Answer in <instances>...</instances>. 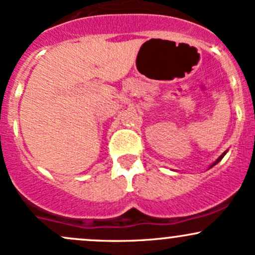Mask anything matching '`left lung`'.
I'll list each match as a JSON object with an SVG mask.
<instances>
[{"mask_svg":"<svg viewBox=\"0 0 255 255\" xmlns=\"http://www.w3.org/2000/svg\"><path fill=\"white\" fill-rule=\"evenodd\" d=\"M226 152H228V150H226V151H224V152L222 153V155H220V156H219V157H218V158H217V161H215V162H213V163H212V164H211V166H209V168H208V169H211V168H212V167H214V166H215V164H217V163H219V162H220V161H222V159H223V157H224V156H225V155H226Z\"/></svg>","mask_w":255,"mask_h":255,"instance_id":"left-lung-1","label":"left lung"}]
</instances>
